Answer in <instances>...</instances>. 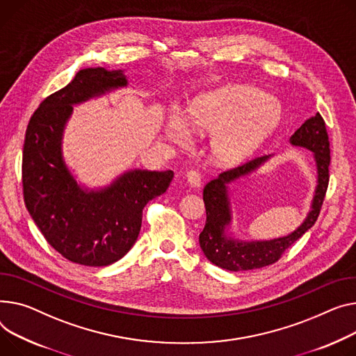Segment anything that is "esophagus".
<instances>
[{
    "mask_svg": "<svg viewBox=\"0 0 356 356\" xmlns=\"http://www.w3.org/2000/svg\"><path fill=\"white\" fill-rule=\"evenodd\" d=\"M186 179H187L188 184L193 186V187H199V186L203 183V175H202L200 172H197V170L187 172Z\"/></svg>",
    "mask_w": 356,
    "mask_h": 356,
    "instance_id": "esophagus-1",
    "label": "esophagus"
}]
</instances>
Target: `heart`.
<instances>
[{"label": "heart", "mask_w": 356, "mask_h": 356, "mask_svg": "<svg viewBox=\"0 0 356 356\" xmlns=\"http://www.w3.org/2000/svg\"><path fill=\"white\" fill-rule=\"evenodd\" d=\"M279 118L276 103L250 86H226L200 96L188 108L187 120L173 114L165 136L179 145L191 140V130L213 133V159L233 164L249 156L275 127Z\"/></svg>", "instance_id": "obj_1"}]
</instances>
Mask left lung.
<instances>
[{
  "instance_id": "obj_1",
  "label": "left lung",
  "mask_w": 356,
  "mask_h": 356,
  "mask_svg": "<svg viewBox=\"0 0 356 356\" xmlns=\"http://www.w3.org/2000/svg\"><path fill=\"white\" fill-rule=\"evenodd\" d=\"M293 146L306 147L314 152L318 168V187L312 202V210L305 222L289 236L268 242H236L227 239L225 227L230 223V207L226 195V184L249 175L269 156L253 159L245 164L232 168L209 181L203 188V200L206 206V225L199 234V243L211 264L232 272L259 269L272 265L282 257L298 239L309 230L321 213L323 199L329 184V163L330 149L326 124L322 115L316 113L295 131L291 137Z\"/></svg>"
}]
</instances>
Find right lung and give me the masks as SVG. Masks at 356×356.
<instances>
[{
    "label": "right lung",
    "instance_id": "obj_1",
    "mask_svg": "<svg viewBox=\"0 0 356 356\" xmlns=\"http://www.w3.org/2000/svg\"><path fill=\"white\" fill-rule=\"evenodd\" d=\"M120 70H80L70 84L42 100L31 115L22 149L24 203L61 256L84 266H107L134 245L145 206L163 195L173 172L131 170L100 192H84L61 157V137L73 104L123 87Z\"/></svg>",
    "mask_w": 356,
    "mask_h": 356
}]
</instances>
